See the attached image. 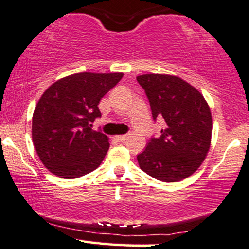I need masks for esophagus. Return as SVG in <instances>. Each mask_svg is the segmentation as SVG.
<instances>
[{
  "instance_id": "1",
  "label": "esophagus",
  "mask_w": 249,
  "mask_h": 249,
  "mask_svg": "<svg viewBox=\"0 0 249 249\" xmlns=\"http://www.w3.org/2000/svg\"><path fill=\"white\" fill-rule=\"evenodd\" d=\"M115 139L117 142H125L127 139V136L126 134H122V136H116L115 137Z\"/></svg>"
}]
</instances>
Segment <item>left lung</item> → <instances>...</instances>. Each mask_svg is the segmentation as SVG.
Returning <instances> with one entry per match:
<instances>
[{
    "label": "left lung",
    "instance_id": "obj_1",
    "mask_svg": "<svg viewBox=\"0 0 249 249\" xmlns=\"http://www.w3.org/2000/svg\"><path fill=\"white\" fill-rule=\"evenodd\" d=\"M150 102L153 121L165 128L137 156L144 172L164 182H176L198 170L210 150L212 115L204 96L181 78L148 73L137 77Z\"/></svg>",
    "mask_w": 249,
    "mask_h": 249
}]
</instances>
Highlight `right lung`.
<instances>
[{"mask_svg":"<svg viewBox=\"0 0 249 249\" xmlns=\"http://www.w3.org/2000/svg\"><path fill=\"white\" fill-rule=\"evenodd\" d=\"M123 73H75L49 87L33 116V142L39 159L55 176L73 179L101 165L110 144L92 123L101 99Z\"/></svg>","mask_w":249,"mask_h":249,"instance_id":"right-lung-1","label":"right lung"}]
</instances>
